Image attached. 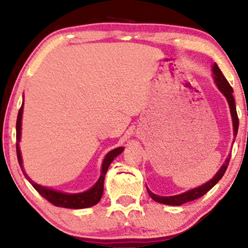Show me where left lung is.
<instances>
[{"mask_svg": "<svg viewBox=\"0 0 248 248\" xmlns=\"http://www.w3.org/2000/svg\"><path fill=\"white\" fill-rule=\"evenodd\" d=\"M212 72H213V79H215V84L217 85L218 90L220 91L221 93L225 95V98L227 99V102H229L230 106V110H231V116H232V122H233V135H237L238 133V127H239V119H238V114H237V109H235V102H234V98H233L232 93H233V88L231 87V85L229 84V81L226 80L223 73H221L220 69L218 67V65L213 64L212 66ZM230 158H231V155H229V157L226 158L224 162L223 166L220 167V169L218 170V172L213 176L212 179H210L209 182H206L205 184L203 186L195 187V189L187 190V191L179 193V195H175V196H157L155 193H153L147 187V191L149 193V196L154 199L155 202L161 204H166V205H173V206H178L182 205V204L187 203V202L195 201L202 196H204L205 193L211 190L216 184L218 183V181L224 176L225 171H226L227 166H229Z\"/></svg>", "mask_w": 248, "mask_h": 248, "instance_id": "1", "label": "left lung"}]
</instances>
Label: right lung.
Returning <instances> with one entry per match:
<instances>
[{
    "label": "right lung",
    "mask_w": 248,
    "mask_h": 248,
    "mask_svg": "<svg viewBox=\"0 0 248 248\" xmlns=\"http://www.w3.org/2000/svg\"><path fill=\"white\" fill-rule=\"evenodd\" d=\"M22 114H23V104H22L21 108L18 110V115H17V122H16V152H17V158H18L19 167H21L22 171H23L25 178L32 184V186L38 191L39 195L42 197H44L46 201H49L50 203H52L55 206L59 207H66V209H86V207H91L95 204L99 203V201L101 199L102 192H104V181H105V175H106L108 167L112 163L113 160L118 155L124 152V147L115 148V149L110 150L109 153L105 156L104 161H102L101 166V175L99 177L98 182L93 186L91 189H88L87 191L79 192V193H67V192H62L57 191V190L50 189V187L42 186L39 184L35 183V182L31 179L29 176L27 175L23 169V161H22L21 156V149H19V141H21V129H22Z\"/></svg>",
    "instance_id": "1"
}]
</instances>
